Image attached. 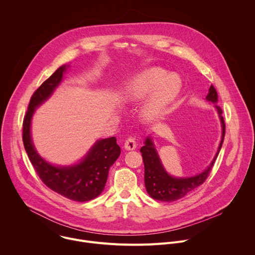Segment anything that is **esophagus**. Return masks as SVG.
Masks as SVG:
<instances>
[{
    "label": "esophagus",
    "mask_w": 255,
    "mask_h": 255,
    "mask_svg": "<svg viewBox=\"0 0 255 255\" xmlns=\"http://www.w3.org/2000/svg\"><path fill=\"white\" fill-rule=\"evenodd\" d=\"M137 146V142H136V139L133 137V136H129L126 140H125V143H124V147L125 149L127 150H133L135 149Z\"/></svg>",
    "instance_id": "obj_1"
}]
</instances>
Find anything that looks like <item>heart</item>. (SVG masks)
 <instances>
[{
  "label": "heart",
  "mask_w": 255,
  "mask_h": 255,
  "mask_svg": "<svg viewBox=\"0 0 255 255\" xmlns=\"http://www.w3.org/2000/svg\"><path fill=\"white\" fill-rule=\"evenodd\" d=\"M180 91V81L174 75H168L159 67H151L142 71L125 88V95L132 101H140L149 97L143 108V114L154 119L164 113Z\"/></svg>",
  "instance_id": "1"
}]
</instances>
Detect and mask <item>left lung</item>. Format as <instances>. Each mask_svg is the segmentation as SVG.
I'll return each instance as SVG.
<instances>
[{"label": "left lung", "instance_id": "8db88e82", "mask_svg": "<svg viewBox=\"0 0 255 255\" xmlns=\"http://www.w3.org/2000/svg\"><path fill=\"white\" fill-rule=\"evenodd\" d=\"M206 99L214 104L218 103V94L214 86L210 87ZM216 109L222 123V140L219 145V149H218V152L211 164L208 166L207 169H205L203 172L196 176L176 178L167 174L163 166L161 165L151 139L147 138L145 140V145L141 147L140 152L142 153V158L144 162L145 188H146V191L151 198L161 202H173L185 197L187 194L204 184V181L209 176L215 164L216 158L222 147L226 130L225 121L222 116V109L218 105H216Z\"/></svg>", "mask_w": 255, "mask_h": 255}]
</instances>
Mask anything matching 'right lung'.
Wrapping results in <instances>:
<instances>
[{
	"label": "right lung",
	"instance_id": "1",
	"mask_svg": "<svg viewBox=\"0 0 255 255\" xmlns=\"http://www.w3.org/2000/svg\"><path fill=\"white\" fill-rule=\"evenodd\" d=\"M65 68L66 65L57 68L33 93L23 120L22 139L30 162L47 188L69 200L87 202L97 198L104 191L109 170L121 153L116 137L97 141L81 163L59 167L47 163L38 155L30 136L31 118L35 108L43 103L59 85Z\"/></svg>",
	"mask_w": 255,
	"mask_h": 255
}]
</instances>
